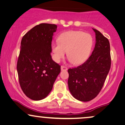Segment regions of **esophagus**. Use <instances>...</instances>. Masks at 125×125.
Segmentation results:
<instances>
[{"label":"esophagus","mask_w":125,"mask_h":125,"mask_svg":"<svg viewBox=\"0 0 125 125\" xmlns=\"http://www.w3.org/2000/svg\"><path fill=\"white\" fill-rule=\"evenodd\" d=\"M61 71H67V68L64 67V66H61Z\"/></svg>","instance_id":"34e87169"}]
</instances>
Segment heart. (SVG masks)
I'll list each match as a JSON object with an SVG mask.
<instances>
[{
	"label": "heart",
	"mask_w": 125,
	"mask_h": 125,
	"mask_svg": "<svg viewBox=\"0 0 125 125\" xmlns=\"http://www.w3.org/2000/svg\"><path fill=\"white\" fill-rule=\"evenodd\" d=\"M58 42L52 44L53 58L56 62H60L67 51L69 61L73 65L83 64L92 50L93 41L92 35L80 31H68L61 33Z\"/></svg>",
	"instance_id": "1"
}]
</instances>
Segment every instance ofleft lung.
<instances>
[{
	"label": "left lung",
	"mask_w": 125,
	"mask_h": 125,
	"mask_svg": "<svg viewBox=\"0 0 125 125\" xmlns=\"http://www.w3.org/2000/svg\"><path fill=\"white\" fill-rule=\"evenodd\" d=\"M95 33L94 49L82 65L68 69L69 90L75 98L89 101L98 94L110 71L111 64L108 39L98 31Z\"/></svg>",
	"instance_id": "1"
}]
</instances>
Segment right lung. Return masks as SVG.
<instances>
[{"label":"right lung","mask_w":125,"mask_h":125,"mask_svg":"<svg viewBox=\"0 0 125 125\" xmlns=\"http://www.w3.org/2000/svg\"><path fill=\"white\" fill-rule=\"evenodd\" d=\"M57 26L43 23L23 36L17 70L21 89L31 100L46 98L61 71L52 58V41Z\"/></svg>","instance_id":"add662e5"}]
</instances>
